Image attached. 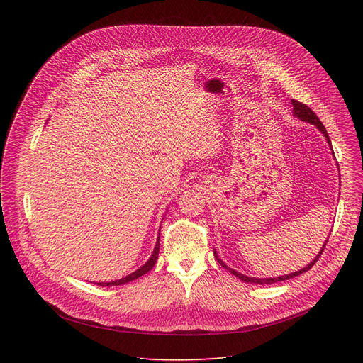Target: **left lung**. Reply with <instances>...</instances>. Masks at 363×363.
<instances>
[{"label": "left lung", "instance_id": "1", "mask_svg": "<svg viewBox=\"0 0 363 363\" xmlns=\"http://www.w3.org/2000/svg\"><path fill=\"white\" fill-rule=\"evenodd\" d=\"M291 105H293V115L296 116V118H298L300 121H303V122H307V123H312V125H315L322 133H323V136L326 138V140L329 142V145H330V138H329V135H328V132H326V128L323 126V123L320 122V119L318 118V115L310 109L308 106H306L304 103H301V101H297V100H291ZM332 146V145H330ZM326 242H328V240H326ZM326 242H325V245H323V248L320 250V252L315 257V260L310 263V264H307L304 269H301V270H298V272H296V273H290V274H286V276H280V277H270V279H257V277H248V276H244V274H241V273H238V272H235V270H233V269H230L228 266H225V263L221 260V258H218V254H217V251L214 250V257L217 258V262L225 269V270H230V273L231 274H234L235 277H238L240 280H242V281H247V283H257V284H273V283H277V281H283V280H289V279H293V277H296V276H300L301 273H304V272H307V270H310L312 269L313 266H315V263L319 260V257H320V254H322V251L325 250V247H326Z\"/></svg>", "mask_w": 363, "mask_h": 363}]
</instances>
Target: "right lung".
Returning a JSON list of instances; mask_svg holds the SVG:
<instances>
[{
	"mask_svg": "<svg viewBox=\"0 0 363 363\" xmlns=\"http://www.w3.org/2000/svg\"><path fill=\"white\" fill-rule=\"evenodd\" d=\"M158 254H160V237H158V240H157V245H155L150 258H149V260H147L140 269H138L136 272H133L132 274H129V276H126V277H123V279H121V280L108 281V283H94V284H97V286H109V287H111V286H121V284L129 283V281H132V280H136V279H139L140 276L146 274L147 272H150V270L153 269L155 263H157V260H158Z\"/></svg>",
	"mask_w": 363,
	"mask_h": 363,
	"instance_id": "right-lung-1",
	"label": "right lung"
}]
</instances>
